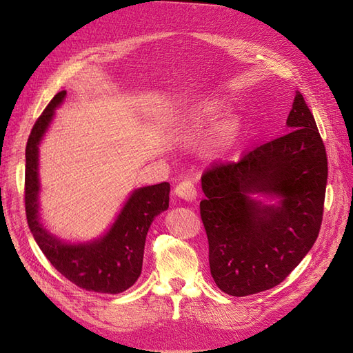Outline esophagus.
I'll list each match as a JSON object with an SVG mask.
<instances>
[{
    "label": "esophagus",
    "instance_id": "esophagus-1",
    "mask_svg": "<svg viewBox=\"0 0 353 353\" xmlns=\"http://www.w3.org/2000/svg\"><path fill=\"white\" fill-rule=\"evenodd\" d=\"M175 193H176V196H179L181 199H184V200H188V201H191V200H194L196 199V196H197V191H196V187H194V184L191 183V181H183V183H179L178 185H176V188H175Z\"/></svg>",
    "mask_w": 353,
    "mask_h": 353
}]
</instances>
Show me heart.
Here are the masks:
<instances>
[{
  "label": "heart",
  "mask_w": 353,
  "mask_h": 353,
  "mask_svg": "<svg viewBox=\"0 0 353 353\" xmlns=\"http://www.w3.org/2000/svg\"><path fill=\"white\" fill-rule=\"evenodd\" d=\"M209 110H210V109H206V112H209Z\"/></svg>",
  "instance_id": "1"
}]
</instances>
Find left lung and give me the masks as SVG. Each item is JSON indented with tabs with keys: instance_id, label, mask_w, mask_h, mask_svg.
I'll return each mask as SVG.
<instances>
[{
	"instance_id": "obj_1",
	"label": "left lung",
	"mask_w": 353,
	"mask_h": 353,
	"mask_svg": "<svg viewBox=\"0 0 353 353\" xmlns=\"http://www.w3.org/2000/svg\"><path fill=\"white\" fill-rule=\"evenodd\" d=\"M285 135L213 162L201 175L200 216L209 241L210 274L223 293L249 296L285 280L321 228L327 153L312 112L296 91ZM280 195L275 207L251 197Z\"/></svg>"
}]
</instances>
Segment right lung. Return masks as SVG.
Segmentation results:
<instances>
[{
	"instance_id": "obj_1",
	"label": "right lung",
	"mask_w": 353,
	"mask_h": 353,
	"mask_svg": "<svg viewBox=\"0 0 353 353\" xmlns=\"http://www.w3.org/2000/svg\"><path fill=\"white\" fill-rule=\"evenodd\" d=\"M66 91L57 92L41 113L26 144L25 209L30 232L54 268L83 290L116 294L128 290L143 270L145 236L153 219L169 208L168 183L135 190L128 199L113 227L100 240L87 244H65L48 234L38 218V145L65 100Z\"/></svg>"
}]
</instances>
